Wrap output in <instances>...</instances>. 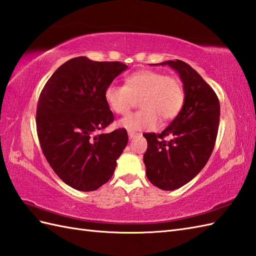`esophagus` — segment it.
<instances>
[{
  "label": "esophagus",
  "mask_w": 256,
  "mask_h": 256,
  "mask_svg": "<svg viewBox=\"0 0 256 256\" xmlns=\"http://www.w3.org/2000/svg\"><path fill=\"white\" fill-rule=\"evenodd\" d=\"M140 133H136V132H130V130H128V138L130 140H133L134 138H136V136H138Z\"/></svg>",
  "instance_id": "1"
}]
</instances>
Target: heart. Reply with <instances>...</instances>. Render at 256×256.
<instances>
[{
    "mask_svg": "<svg viewBox=\"0 0 256 256\" xmlns=\"http://www.w3.org/2000/svg\"><path fill=\"white\" fill-rule=\"evenodd\" d=\"M124 86L110 84L106 88L104 98L109 108L116 114H126L135 99H140L142 110L130 114L118 122L126 130H154L159 126L160 118L169 121L176 118L184 102L182 82L174 76L162 72L142 70L128 75Z\"/></svg>",
    "mask_w": 256,
    "mask_h": 256,
    "instance_id": "b5f03b06",
    "label": "heart"
}]
</instances>
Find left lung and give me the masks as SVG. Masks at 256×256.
Wrapping results in <instances>:
<instances>
[{
  "instance_id": "obj_1",
  "label": "left lung",
  "mask_w": 256,
  "mask_h": 256,
  "mask_svg": "<svg viewBox=\"0 0 256 256\" xmlns=\"http://www.w3.org/2000/svg\"><path fill=\"white\" fill-rule=\"evenodd\" d=\"M157 65H169L179 73L184 104L162 133L142 134L147 140L144 164L154 186L172 191L191 181L208 162L218 133L220 104L212 88L188 63L176 60ZM166 136L169 141L164 140Z\"/></svg>"
}]
</instances>
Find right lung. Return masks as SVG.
Here are the masks:
<instances>
[{
  "instance_id": "add662e5",
  "label": "right lung",
  "mask_w": 256,
  "mask_h": 256,
  "mask_svg": "<svg viewBox=\"0 0 256 256\" xmlns=\"http://www.w3.org/2000/svg\"><path fill=\"white\" fill-rule=\"evenodd\" d=\"M126 68L121 62L70 58L40 94L36 123L41 150L58 176L78 191L108 182L128 144L126 128L98 133L114 120L106 88Z\"/></svg>"
}]
</instances>
